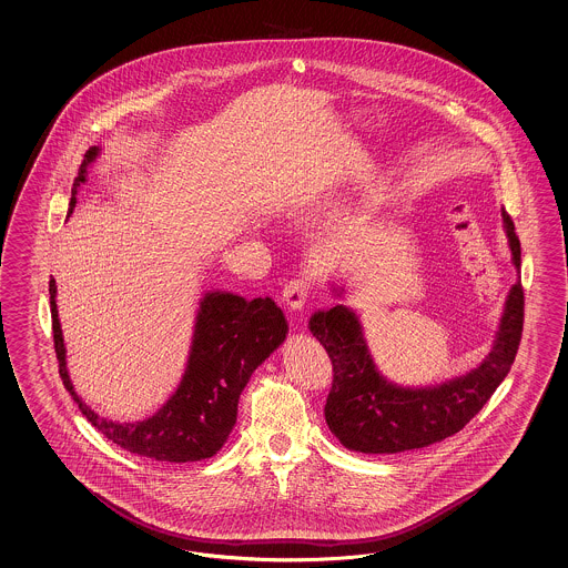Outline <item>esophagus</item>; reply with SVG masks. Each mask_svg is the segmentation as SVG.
I'll return each instance as SVG.
<instances>
[{"mask_svg": "<svg viewBox=\"0 0 568 568\" xmlns=\"http://www.w3.org/2000/svg\"><path fill=\"white\" fill-rule=\"evenodd\" d=\"M307 293H310V283L304 277H293L283 285L281 300L291 312H300L305 305Z\"/></svg>", "mask_w": 568, "mask_h": 568, "instance_id": "esophagus-1", "label": "esophagus"}]
</instances>
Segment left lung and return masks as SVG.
I'll use <instances>...</instances> for the list:
<instances>
[{"instance_id": "obj_1", "label": "left lung", "mask_w": 568, "mask_h": 568, "mask_svg": "<svg viewBox=\"0 0 568 568\" xmlns=\"http://www.w3.org/2000/svg\"><path fill=\"white\" fill-rule=\"evenodd\" d=\"M511 261L521 271V246L515 225L503 211ZM345 290H334L343 295ZM524 331L521 277L513 285L495 341L485 361L464 375L427 387H404L377 372L363 336L359 316L338 304L310 318V333L333 361V389L324 416L334 437L351 452L400 454L443 442L480 413L507 377Z\"/></svg>"}]
</instances>
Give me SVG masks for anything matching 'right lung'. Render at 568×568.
<instances>
[{
  "instance_id": "obj_1",
  "label": "right lung",
  "mask_w": 568,
  "mask_h": 568,
  "mask_svg": "<svg viewBox=\"0 0 568 568\" xmlns=\"http://www.w3.org/2000/svg\"><path fill=\"white\" fill-rule=\"evenodd\" d=\"M100 150L90 148L83 155L78 179L71 189L70 211L75 207V194L85 182V170ZM51 320L55 341L59 375L82 415L106 439L129 454L153 462H199L215 456L227 442L237 416V400L248 384L250 375L277 348L287 334V320L271 297L244 300L230 291H209L201 300L193 343L176 392L166 404L143 420L119 423L94 413L73 389L61 322L57 312L55 278L49 281Z\"/></svg>"
}]
</instances>
